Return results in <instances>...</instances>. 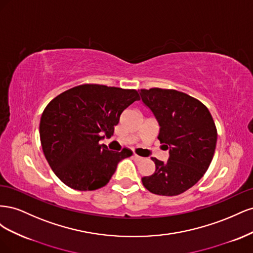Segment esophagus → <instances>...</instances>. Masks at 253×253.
<instances>
[{
    "label": "esophagus",
    "instance_id": "1",
    "mask_svg": "<svg viewBox=\"0 0 253 253\" xmlns=\"http://www.w3.org/2000/svg\"><path fill=\"white\" fill-rule=\"evenodd\" d=\"M133 158H134V160H136V162H140V160L143 159L141 156H138V155H136V154L133 155Z\"/></svg>",
    "mask_w": 253,
    "mask_h": 253
}]
</instances>
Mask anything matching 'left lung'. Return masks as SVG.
<instances>
[{
	"label": "left lung",
	"mask_w": 253,
	"mask_h": 253,
	"mask_svg": "<svg viewBox=\"0 0 253 253\" xmlns=\"http://www.w3.org/2000/svg\"><path fill=\"white\" fill-rule=\"evenodd\" d=\"M142 102L154 114L159 125L157 138L169 150L168 162L155 163V172L142 177L150 192L175 196L200 180L212 162L217 131L207 106L175 89H140Z\"/></svg>",
	"instance_id": "1"
}]
</instances>
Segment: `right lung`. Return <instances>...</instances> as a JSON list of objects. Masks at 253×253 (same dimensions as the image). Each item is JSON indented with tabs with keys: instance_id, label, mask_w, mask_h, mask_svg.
I'll return each mask as SVG.
<instances>
[{
	"instance_id": "add662e5",
	"label": "right lung",
	"mask_w": 253,
	"mask_h": 253,
	"mask_svg": "<svg viewBox=\"0 0 253 253\" xmlns=\"http://www.w3.org/2000/svg\"><path fill=\"white\" fill-rule=\"evenodd\" d=\"M139 100L136 89L81 84L58 95L40 121L42 150L51 170L67 187L93 191L104 187L131 150L100 144L114 134L121 113Z\"/></svg>"
}]
</instances>
